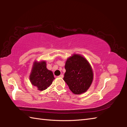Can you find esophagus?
<instances>
[{
	"label": "esophagus",
	"instance_id": "obj_1",
	"mask_svg": "<svg viewBox=\"0 0 127 127\" xmlns=\"http://www.w3.org/2000/svg\"><path fill=\"white\" fill-rule=\"evenodd\" d=\"M58 77H60V78H63V74H61Z\"/></svg>",
	"mask_w": 127,
	"mask_h": 127
}]
</instances>
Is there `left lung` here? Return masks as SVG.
I'll list each match as a JSON object with an SVG mask.
<instances>
[{
    "mask_svg": "<svg viewBox=\"0 0 127 127\" xmlns=\"http://www.w3.org/2000/svg\"><path fill=\"white\" fill-rule=\"evenodd\" d=\"M66 72L63 78L73 93L78 95L86 92L93 81V72L86 59L73 54L65 62Z\"/></svg>",
    "mask_w": 127,
    "mask_h": 127,
    "instance_id": "1",
    "label": "left lung"
}]
</instances>
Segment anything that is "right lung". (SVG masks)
Here are the masks:
<instances>
[{"mask_svg": "<svg viewBox=\"0 0 127 127\" xmlns=\"http://www.w3.org/2000/svg\"><path fill=\"white\" fill-rule=\"evenodd\" d=\"M54 79L53 72L46 68V62H34L30 75L32 85L40 91H43L50 86Z\"/></svg>", "mask_w": 127, "mask_h": 127, "instance_id": "add662e5", "label": "right lung"}]
</instances>
